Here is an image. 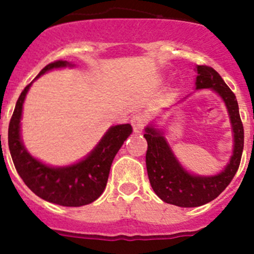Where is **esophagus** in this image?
Listing matches in <instances>:
<instances>
[{
  "label": "esophagus",
  "instance_id": "1",
  "mask_svg": "<svg viewBox=\"0 0 254 254\" xmlns=\"http://www.w3.org/2000/svg\"><path fill=\"white\" fill-rule=\"evenodd\" d=\"M146 123H147V117L145 116V114H136V116L132 117L131 125L132 127H133V131L136 132V133L142 131V129L145 128Z\"/></svg>",
  "mask_w": 254,
  "mask_h": 254
}]
</instances>
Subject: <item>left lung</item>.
Instances as JSON below:
<instances>
[{"mask_svg":"<svg viewBox=\"0 0 254 254\" xmlns=\"http://www.w3.org/2000/svg\"><path fill=\"white\" fill-rule=\"evenodd\" d=\"M196 89H212L223 98L234 132V151L225 169L217 176H192L174 158L163 134L147 127L143 137L147 141L146 169L150 185L164 202L179 207H197L216 198L234 178L244 146V128L237 98L221 76L212 67L199 64L197 66Z\"/></svg>","mask_w":254,"mask_h":254,"instance_id":"obj_1","label":"left lung"}]
</instances>
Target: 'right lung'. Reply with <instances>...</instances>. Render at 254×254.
I'll use <instances>...</instances> for the list:
<instances>
[{"instance_id":"obj_1","label":"right lung","mask_w":254,"mask_h":254,"mask_svg":"<svg viewBox=\"0 0 254 254\" xmlns=\"http://www.w3.org/2000/svg\"><path fill=\"white\" fill-rule=\"evenodd\" d=\"M66 66H69V64L64 60L51 62L37 77L52 68ZM30 85L31 82L20 94L8 125V149L19 176L37 196L48 202L68 207L94 202L104 192L114 156L132 133V126L118 125L112 127L94 151L80 163L64 168L47 167L30 156L20 138L22 103Z\"/></svg>"}]
</instances>
